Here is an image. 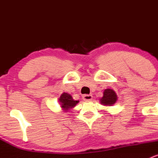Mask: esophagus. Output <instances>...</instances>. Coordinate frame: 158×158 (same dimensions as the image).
I'll return each mask as SVG.
<instances>
[{"label": "esophagus", "mask_w": 158, "mask_h": 158, "mask_svg": "<svg viewBox=\"0 0 158 158\" xmlns=\"http://www.w3.org/2000/svg\"><path fill=\"white\" fill-rule=\"evenodd\" d=\"M82 99L85 101H90L93 99V96L91 94H85V95H83Z\"/></svg>", "instance_id": "34e87169"}]
</instances>
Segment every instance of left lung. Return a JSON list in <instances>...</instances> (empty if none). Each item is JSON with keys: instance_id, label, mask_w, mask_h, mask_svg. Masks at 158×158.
I'll use <instances>...</instances> for the list:
<instances>
[{"instance_id": "left-lung-1", "label": "left lung", "mask_w": 158, "mask_h": 158, "mask_svg": "<svg viewBox=\"0 0 158 158\" xmlns=\"http://www.w3.org/2000/svg\"><path fill=\"white\" fill-rule=\"evenodd\" d=\"M117 99V94L112 89H106L103 93V97L101 99V103L104 106H112Z\"/></svg>"}]
</instances>
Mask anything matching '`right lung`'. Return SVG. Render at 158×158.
Segmentation results:
<instances>
[{"instance_id":"obj_1","label":"right lung","mask_w":158,"mask_h":158,"mask_svg":"<svg viewBox=\"0 0 158 158\" xmlns=\"http://www.w3.org/2000/svg\"><path fill=\"white\" fill-rule=\"evenodd\" d=\"M59 100L60 102L61 106L64 108V110H66L75 107L76 105L79 102V101H75L70 94L67 93L61 94Z\"/></svg>"}]
</instances>
